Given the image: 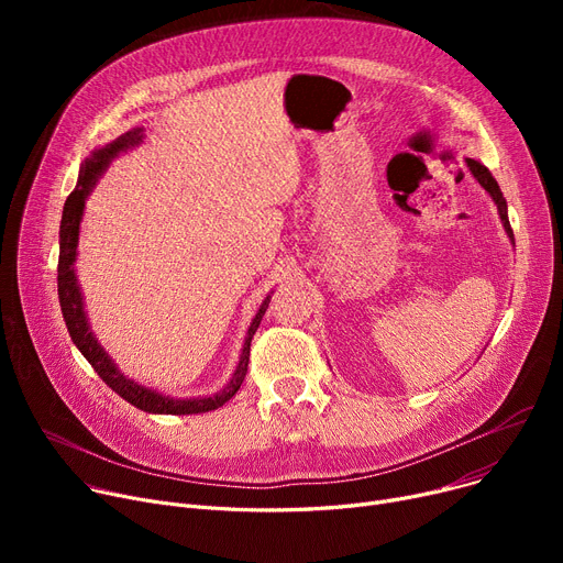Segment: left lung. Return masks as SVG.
Masks as SVG:
<instances>
[{"instance_id": "8db88e82", "label": "left lung", "mask_w": 563, "mask_h": 563, "mask_svg": "<svg viewBox=\"0 0 563 563\" xmlns=\"http://www.w3.org/2000/svg\"><path fill=\"white\" fill-rule=\"evenodd\" d=\"M465 164H467V168H470V173L475 175V180L488 191V196L493 198V202L497 205V214H499V219H501V225H505V232H507V236L511 240V244L516 246V240H514V230H511V223H509V214H507V200H505V196H501V191H499V185H497V180L495 177L490 175V170L482 164V162H477V159H470V157H465Z\"/></svg>"}]
</instances>
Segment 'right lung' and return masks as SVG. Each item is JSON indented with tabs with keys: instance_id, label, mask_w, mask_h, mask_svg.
I'll list each match as a JSON object with an SVG mask.
<instances>
[{
	"instance_id": "obj_1",
	"label": "right lung",
	"mask_w": 563,
	"mask_h": 563,
	"mask_svg": "<svg viewBox=\"0 0 563 563\" xmlns=\"http://www.w3.org/2000/svg\"><path fill=\"white\" fill-rule=\"evenodd\" d=\"M143 141V128H132L130 132L121 134L113 139L111 143L96 147L91 157H86L79 166V177H77V187L68 196L64 205V217H62V228H58V303H62L64 321L68 327L70 340L75 346L81 351V356L91 363V367L98 372V376L107 383V386L121 395L125 401L136 406L139 410L145 412H155V416H196V412H210L221 408L225 401H230L236 390L242 388V383L246 378L249 369V356H251V340L260 327L262 314L269 308L272 294H266V299L262 301L260 310L255 312L251 327L244 338V346L240 353V363H236L230 380L225 386L212 395V397H194V399H177L162 395L153 388H145L134 378H128L118 365L109 358V353L102 349V344L96 340L91 323H88L86 310H84V297H81V287L77 283V272H75V262H77V244H79V225L84 217V207L86 198L91 196L96 183L100 180V175L109 168V164L121 155L128 153L130 147H136Z\"/></svg>"
}]
</instances>
